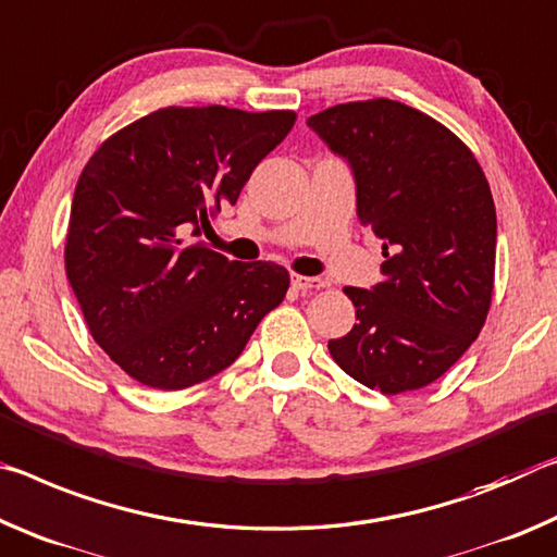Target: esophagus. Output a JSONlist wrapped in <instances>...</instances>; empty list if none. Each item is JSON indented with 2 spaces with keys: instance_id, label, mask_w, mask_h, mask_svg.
<instances>
[{
  "instance_id": "34e87169",
  "label": "esophagus",
  "mask_w": 557,
  "mask_h": 557,
  "mask_svg": "<svg viewBox=\"0 0 557 557\" xmlns=\"http://www.w3.org/2000/svg\"><path fill=\"white\" fill-rule=\"evenodd\" d=\"M290 284L298 290H318V288H325V281L323 278H315V276H300V273H290Z\"/></svg>"
}]
</instances>
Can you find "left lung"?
Masks as SVG:
<instances>
[{"instance_id": "obj_1", "label": "left lung", "mask_w": 557, "mask_h": 557, "mask_svg": "<svg viewBox=\"0 0 557 557\" xmlns=\"http://www.w3.org/2000/svg\"><path fill=\"white\" fill-rule=\"evenodd\" d=\"M308 125L350 160L358 216L385 257L382 284L343 288L358 323L327 350L382 395L432 385L479 338L494 298L496 207L484 170L449 127L399 100L341 103Z\"/></svg>"}]
</instances>
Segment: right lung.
Instances as JSON below:
<instances>
[{
    "instance_id": "right-lung-1",
    "label": "right lung",
    "mask_w": 557,
    "mask_h": 557,
    "mask_svg": "<svg viewBox=\"0 0 557 557\" xmlns=\"http://www.w3.org/2000/svg\"><path fill=\"white\" fill-rule=\"evenodd\" d=\"M294 123V111L168 106L90 154L63 263L94 341L140 385L185 389L230 368L284 300V267L230 261L182 236L236 205Z\"/></svg>"
}]
</instances>
